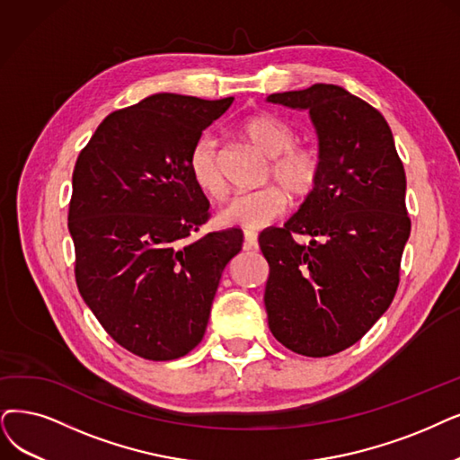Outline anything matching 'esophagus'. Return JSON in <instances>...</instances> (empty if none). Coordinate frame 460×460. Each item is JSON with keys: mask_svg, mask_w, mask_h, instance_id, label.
<instances>
[{"mask_svg": "<svg viewBox=\"0 0 460 460\" xmlns=\"http://www.w3.org/2000/svg\"><path fill=\"white\" fill-rule=\"evenodd\" d=\"M243 249L245 251L259 249V235H256V232H251V230L243 232Z\"/></svg>", "mask_w": 460, "mask_h": 460, "instance_id": "34e87169", "label": "esophagus"}]
</instances>
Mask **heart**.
<instances>
[{
  "instance_id": "heart-1",
  "label": "heart",
  "mask_w": 460,
  "mask_h": 460,
  "mask_svg": "<svg viewBox=\"0 0 460 460\" xmlns=\"http://www.w3.org/2000/svg\"><path fill=\"white\" fill-rule=\"evenodd\" d=\"M240 134L268 158L264 182H271V187L232 198L230 204L220 209L218 220L225 226L256 230L275 223L287 213L288 194L296 201H304L319 189L323 160L314 146L296 145V134L278 117L266 113L245 117L240 122ZM189 172L194 185L206 196L225 198L226 181L220 151L211 136H201L194 143Z\"/></svg>"
}]
</instances>
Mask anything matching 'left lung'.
Returning <instances> with one entry per match:
<instances>
[{
	"mask_svg": "<svg viewBox=\"0 0 460 460\" xmlns=\"http://www.w3.org/2000/svg\"><path fill=\"white\" fill-rule=\"evenodd\" d=\"M268 102L307 109L323 160L319 189L283 228L259 237L268 324L290 351L330 357L357 343L394 298L411 230L406 172L387 120L345 88L319 83Z\"/></svg>",
	"mask_w": 460,
	"mask_h": 460,
	"instance_id": "left-lung-1",
	"label": "left lung"
}]
</instances>
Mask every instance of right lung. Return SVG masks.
Instances as JSON below:
<instances>
[{
	"label": "right lung",
	"mask_w": 460,
	"mask_h": 460,
	"mask_svg": "<svg viewBox=\"0 0 460 460\" xmlns=\"http://www.w3.org/2000/svg\"><path fill=\"white\" fill-rule=\"evenodd\" d=\"M232 102L162 92L119 109L73 170L67 228L79 292L105 332L141 358L192 351L220 275L242 251L240 228L189 240L209 218L189 156Z\"/></svg>",
	"instance_id": "obj_1"
}]
</instances>
